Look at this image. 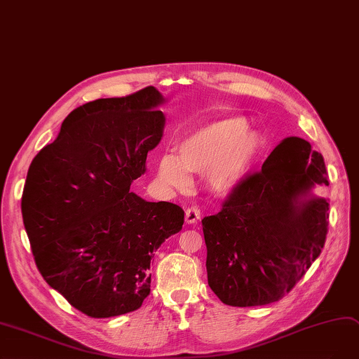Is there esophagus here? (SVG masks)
I'll return each instance as SVG.
<instances>
[{
  "label": "esophagus",
  "mask_w": 359,
  "mask_h": 359,
  "mask_svg": "<svg viewBox=\"0 0 359 359\" xmlns=\"http://www.w3.org/2000/svg\"><path fill=\"white\" fill-rule=\"evenodd\" d=\"M201 217V211L198 207H189L187 211H184V220H187L188 224H194Z\"/></svg>",
  "instance_id": "1"
}]
</instances>
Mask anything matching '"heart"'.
Listing matches in <instances>:
<instances>
[{
  "mask_svg": "<svg viewBox=\"0 0 359 359\" xmlns=\"http://www.w3.org/2000/svg\"><path fill=\"white\" fill-rule=\"evenodd\" d=\"M262 149V137L248 130L244 118H224L192 131L179 144V156L164 154L156 176L167 188L187 191L191 175H207L210 188L219 195L233 192L248 175Z\"/></svg>",
  "mask_w": 359,
  "mask_h": 359,
  "instance_id": "obj_1",
  "label": "heart"
}]
</instances>
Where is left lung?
I'll use <instances>...</instances> for the list:
<instances>
[{"label":"left lung","mask_w":359,"mask_h":359,"mask_svg":"<svg viewBox=\"0 0 359 359\" xmlns=\"http://www.w3.org/2000/svg\"><path fill=\"white\" fill-rule=\"evenodd\" d=\"M324 158L291 136L241 182L222 210L203 219L208 285L229 306L280 300L321 255L328 228Z\"/></svg>","instance_id":"left-lung-1"}]
</instances>
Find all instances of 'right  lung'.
I'll list each match as a JSON object with an SVG mask.
<instances>
[{
	"mask_svg": "<svg viewBox=\"0 0 359 359\" xmlns=\"http://www.w3.org/2000/svg\"><path fill=\"white\" fill-rule=\"evenodd\" d=\"M164 96L146 87L72 111L32 159L22 216L46 283L91 318L136 311L151 293V262L182 229L184 211L130 191L161 142Z\"/></svg>",
	"mask_w": 359,
	"mask_h": 359,
	"instance_id": "add662e5",
	"label": "right lung"
}]
</instances>
